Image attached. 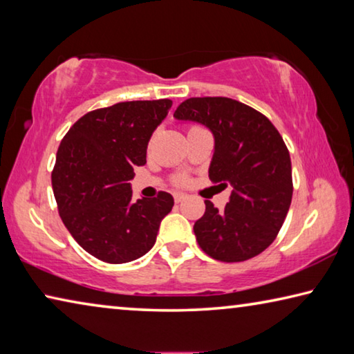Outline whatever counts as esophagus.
<instances>
[{
  "mask_svg": "<svg viewBox=\"0 0 354 354\" xmlns=\"http://www.w3.org/2000/svg\"><path fill=\"white\" fill-rule=\"evenodd\" d=\"M185 194H179V192H176V194H173V198H175V201L176 203H181V201H184L185 200Z\"/></svg>",
  "mask_w": 354,
  "mask_h": 354,
  "instance_id": "obj_1",
  "label": "esophagus"
}]
</instances>
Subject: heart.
I'll return each instance as SVG.
<instances>
[{
    "label": "heart",
    "mask_w": 354,
    "mask_h": 354,
    "mask_svg": "<svg viewBox=\"0 0 354 354\" xmlns=\"http://www.w3.org/2000/svg\"><path fill=\"white\" fill-rule=\"evenodd\" d=\"M175 183H176L178 185H184L185 183H187V178H185V176H178V178L175 179Z\"/></svg>",
    "instance_id": "heart-1"
}]
</instances>
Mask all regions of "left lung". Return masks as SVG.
Masks as SVG:
<instances>
[{
  "label": "left lung",
  "instance_id": "8db88e82",
  "mask_svg": "<svg viewBox=\"0 0 354 354\" xmlns=\"http://www.w3.org/2000/svg\"><path fill=\"white\" fill-rule=\"evenodd\" d=\"M175 117L212 131L209 179L232 187L223 211L205 201L206 211L194 225L200 248L221 262L261 254L277 239L292 201V164L283 137L263 113L225 97L185 100Z\"/></svg>",
  "mask_w": 354,
  "mask_h": 354
}]
</instances>
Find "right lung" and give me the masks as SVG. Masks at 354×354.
Listing matches in <instances>:
<instances>
[{
  "label": "right lung",
  "mask_w": 354,
  "mask_h": 354,
  "mask_svg": "<svg viewBox=\"0 0 354 354\" xmlns=\"http://www.w3.org/2000/svg\"><path fill=\"white\" fill-rule=\"evenodd\" d=\"M171 100L124 101L82 115L57 149L51 173L59 215L70 234L97 259L124 263L148 253L173 196L133 201L129 181L147 164L153 131Z\"/></svg>",
  "instance_id": "1"
}]
</instances>
